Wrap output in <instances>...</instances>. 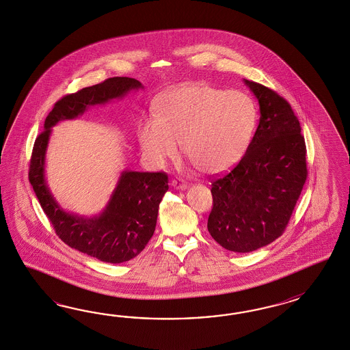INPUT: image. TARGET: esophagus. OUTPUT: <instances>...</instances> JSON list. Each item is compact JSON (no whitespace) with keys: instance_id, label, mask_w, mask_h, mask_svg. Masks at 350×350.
<instances>
[{"instance_id":"1","label":"esophagus","mask_w":350,"mask_h":350,"mask_svg":"<svg viewBox=\"0 0 350 350\" xmlns=\"http://www.w3.org/2000/svg\"><path fill=\"white\" fill-rule=\"evenodd\" d=\"M172 186L174 189H177V190H185V189H187V182H185V180H180V178H177V180H172Z\"/></svg>"}]
</instances>
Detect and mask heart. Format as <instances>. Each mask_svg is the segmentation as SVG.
I'll use <instances>...</instances> for the list:
<instances>
[{"label":"heart","mask_w":350,"mask_h":350,"mask_svg":"<svg viewBox=\"0 0 350 350\" xmlns=\"http://www.w3.org/2000/svg\"><path fill=\"white\" fill-rule=\"evenodd\" d=\"M256 124L254 101L241 91L204 83L180 85L160 95L154 117L138 124V139L148 158L164 163L182 152L204 173L230 170L249 146Z\"/></svg>","instance_id":"heart-1"}]
</instances>
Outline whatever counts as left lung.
I'll return each mask as SVG.
<instances>
[{
    "instance_id": "1",
    "label": "left lung",
    "mask_w": 350,
    "mask_h": 350,
    "mask_svg": "<svg viewBox=\"0 0 350 350\" xmlns=\"http://www.w3.org/2000/svg\"><path fill=\"white\" fill-rule=\"evenodd\" d=\"M258 98L259 126L243 159L212 180L208 231L227 250L249 253L286 228L307 180V148L294 110L275 91L244 79Z\"/></svg>"
}]
</instances>
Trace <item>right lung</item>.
<instances>
[{
  "label": "right lung",
  "instance_id": "obj_1",
  "mask_svg": "<svg viewBox=\"0 0 350 350\" xmlns=\"http://www.w3.org/2000/svg\"><path fill=\"white\" fill-rule=\"evenodd\" d=\"M138 88L142 85L135 78L113 77L64 96L46 118L29 164V182L56 234L75 250L114 265L135 258L152 237L160 202L168 191V176L164 172L124 170L103 213L85 218L64 212L53 199L44 178V157L51 128L60 120L75 119L88 106L105 104Z\"/></svg>",
  "mask_w": 350,
  "mask_h": 350
}]
</instances>
